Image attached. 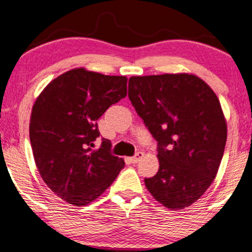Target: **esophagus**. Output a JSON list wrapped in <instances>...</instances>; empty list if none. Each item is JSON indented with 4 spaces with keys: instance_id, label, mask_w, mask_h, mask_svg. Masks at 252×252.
Returning <instances> with one entry per match:
<instances>
[{
    "instance_id": "esophagus-1",
    "label": "esophagus",
    "mask_w": 252,
    "mask_h": 252,
    "mask_svg": "<svg viewBox=\"0 0 252 252\" xmlns=\"http://www.w3.org/2000/svg\"><path fill=\"white\" fill-rule=\"evenodd\" d=\"M143 156H145V154H143V152H137L134 157L130 158V161L132 162V164H137V162L142 159Z\"/></svg>"
}]
</instances>
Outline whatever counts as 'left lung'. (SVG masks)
I'll return each instance as SVG.
<instances>
[{"instance_id":"left-lung-1","label":"left lung","mask_w":252,"mask_h":252,"mask_svg":"<svg viewBox=\"0 0 252 252\" xmlns=\"http://www.w3.org/2000/svg\"><path fill=\"white\" fill-rule=\"evenodd\" d=\"M128 96L158 142L159 170L148 191L170 209L189 207L219 170L227 126L217 94L191 74L132 76Z\"/></svg>"}]
</instances>
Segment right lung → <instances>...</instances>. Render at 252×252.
<instances>
[{
  "label": "right lung",
  "instance_id": "obj_1",
  "mask_svg": "<svg viewBox=\"0 0 252 252\" xmlns=\"http://www.w3.org/2000/svg\"><path fill=\"white\" fill-rule=\"evenodd\" d=\"M126 76L71 69L44 88L30 122L35 165L46 185L65 202L86 206L117 178L124 160L111 153L96 121L126 95Z\"/></svg>",
  "mask_w": 252,
  "mask_h": 252
}]
</instances>
